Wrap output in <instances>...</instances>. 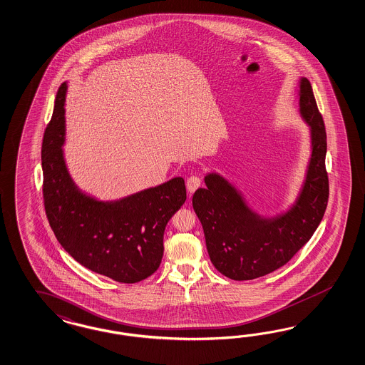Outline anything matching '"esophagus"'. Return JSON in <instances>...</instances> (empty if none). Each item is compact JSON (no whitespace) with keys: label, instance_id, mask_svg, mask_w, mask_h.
Listing matches in <instances>:
<instances>
[{"label":"esophagus","instance_id":"34e87169","mask_svg":"<svg viewBox=\"0 0 365 365\" xmlns=\"http://www.w3.org/2000/svg\"><path fill=\"white\" fill-rule=\"evenodd\" d=\"M200 185H202V178L197 175H191L186 182V186L190 192H194L197 187H200Z\"/></svg>","mask_w":365,"mask_h":365}]
</instances>
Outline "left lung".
Masks as SVG:
<instances>
[{
  "mask_svg": "<svg viewBox=\"0 0 365 365\" xmlns=\"http://www.w3.org/2000/svg\"><path fill=\"white\" fill-rule=\"evenodd\" d=\"M299 111L311 131L306 178L294 205L275 217H262L243 194L217 173L205 177L192 207L206 237L208 255L220 274L251 280L288 263L306 245L324 217L329 195L325 170L327 134L308 79L299 81Z\"/></svg>",
  "mask_w": 365,
  "mask_h": 365,
  "instance_id": "1",
  "label": "left lung"
}]
</instances>
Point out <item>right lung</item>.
<instances>
[{"instance_id": "obj_1", "label": "right lung", "mask_w": 365, "mask_h": 365, "mask_svg": "<svg viewBox=\"0 0 365 365\" xmlns=\"http://www.w3.org/2000/svg\"><path fill=\"white\" fill-rule=\"evenodd\" d=\"M59 86L42 142L43 202L61 246L79 264L119 283H137L158 269L168 220L186 200L183 178L170 179L118 200H98L70 177L63 157L65 99Z\"/></svg>"}]
</instances>
